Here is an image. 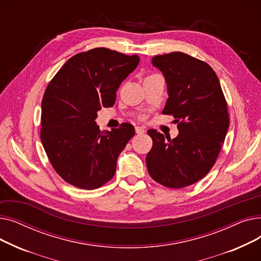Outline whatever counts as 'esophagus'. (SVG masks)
<instances>
[{
    "mask_svg": "<svg viewBox=\"0 0 261 261\" xmlns=\"http://www.w3.org/2000/svg\"><path fill=\"white\" fill-rule=\"evenodd\" d=\"M135 132H136V134H144L146 132V130L144 128H142V127H136L135 128Z\"/></svg>",
    "mask_w": 261,
    "mask_h": 261,
    "instance_id": "obj_1",
    "label": "esophagus"
}]
</instances>
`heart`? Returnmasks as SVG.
Masks as SVG:
<instances>
[{
    "instance_id": "heart-1",
    "label": "heart",
    "mask_w": 261,
    "mask_h": 261,
    "mask_svg": "<svg viewBox=\"0 0 261 261\" xmlns=\"http://www.w3.org/2000/svg\"><path fill=\"white\" fill-rule=\"evenodd\" d=\"M150 76H153V75H150ZM150 76H148V77H150ZM140 118H141V119H145V118H146V115H145V114H142V115H140Z\"/></svg>"
}]
</instances>
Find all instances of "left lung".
<instances>
[{
  "label": "left lung",
  "mask_w": 261,
  "mask_h": 261,
  "mask_svg": "<svg viewBox=\"0 0 261 261\" xmlns=\"http://www.w3.org/2000/svg\"><path fill=\"white\" fill-rule=\"evenodd\" d=\"M152 64L167 82L169 97L163 114L175 118L179 134L170 140L155 129L147 131L153 142L147 169L155 182L179 189L203 179L215 165L228 130L227 103L206 62L172 51L154 56Z\"/></svg>",
  "instance_id": "1"
}]
</instances>
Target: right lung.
<instances>
[{
	"mask_svg": "<svg viewBox=\"0 0 261 261\" xmlns=\"http://www.w3.org/2000/svg\"><path fill=\"white\" fill-rule=\"evenodd\" d=\"M138 55L105 47L78 53L49 81L42 99L40 138L53 168L81 189H95L112 179L116 161L134 135L123 122L100 131L97 112L112 107L121 82L138 66Z\"/></svg>",
	"mask_w": 261,
	"mask_h": 261,
	"instance_id": "obj_1",
	"label": "right lung"
}]
</instances>
